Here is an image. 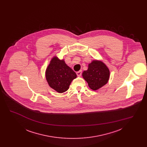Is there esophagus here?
Segmentation results:
<instances>
[{
    "mask_svg": "<svg viewBox=\"0 0 147 147\" xmlns=\"http://www.w3.org/2000/svg\"><path fill=\"white\" fill-rule=\"evenodd\" d=\"M82 73V70H79V71H77V76H78V77H80V76H81Z\"/></svg>",
    "mask_w": 147,
    "mask_h": 147,
    "instance_id": "esophagus-1",
    "label": "esophagus"
}]
</instances>
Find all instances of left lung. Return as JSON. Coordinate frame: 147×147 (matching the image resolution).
Returning a JSON list of instances; mask_svg holds the SVG:
<instances>
[{
    "label": "left lung",
    "instance_id": "8db88e82",
    "mask_svg": "<svg viewBox=\"0 0 147 147\" xmlns=\"http://www.w3.org/2000/svg\"><path fill=\"white\" fill-rule=\"evenodd\" d=\"M82 76L89 88L96 90L108 82L110 70L102 61L95 60L89 64L88 70H84Z\"/></svg>",
    "mask_w": 147,
    "mask_h": 147
}]
</instances>
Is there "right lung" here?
<instances>
[{
  "label": "right lung",
  "mask_w": 147,
  "mask_h": 147,
  "mask_svg": "<svg viewBox=\"0 0 147 147\" xmlns=\"http://www.w3.org/2000/svg\"><path fill=\"white\" fill-rule=\"evenodd\" d=\"M76 78V73L64 61L56 56L51 59L46 71V78L49 86L59 93L67 91L72 80Z\"/></svg>",
  "instance_id": "right-lung-1"
}]
</instances>
